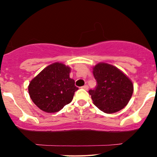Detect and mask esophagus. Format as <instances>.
<instances>
[{"label": "esophagus", "mask_w": 157, "mask_h": 157, "mask_svg": "<svg viewBox=\"0 0 157 157\" xmlns=\"http://www.w3.org/2000/svg\"><path fill=\"white\" fill-rule=\"evenodd\" d=\"M82 88L83 89H85V90H88V85H85L84 86H82Z\"/></svg>", "instance_id": "34e87169"}]
</instances>
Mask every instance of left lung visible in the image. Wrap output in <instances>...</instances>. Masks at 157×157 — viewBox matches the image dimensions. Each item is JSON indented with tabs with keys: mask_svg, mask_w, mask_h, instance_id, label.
I'll return each mask as SVG.
<instances>
[{
	"mask_svg": "<svg viewBox=\"0 0 157 157\" xmlns=\"http://www.w3.org/2000/svg\"><path fill=\"white\" fill-rule=\"evenodd\" d=\"M93 73L96 86L88 92L95 106L107 114L122 109L133 93L131 80L117 67L106 63L96 64Z\"/></svg>",
	"mask_w": 157,
	"mask_h": 157,
	"instance_id": "8db88e82",
	"label": "left lung"
}]
</instances>
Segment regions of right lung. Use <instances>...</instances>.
I'll list each match as a JSON object with an SVG mask.
<instances>
[{"instance_id": "obj_1", "label": "right lung", "mask_w": 157, "mask_h": 157, "mask_svg": "<svg viewBox=\"0 0 157 157\" xmlns=\"http://www.w3.org/2000/svg\"><path fill=\"white\" fill-rule=\"evenodd\" d=\"M70 68L61 63H54L33 79L28 87L34 104L45 112L54 113L72 101L78 88L69 77Z\"/></svg>"}]
</instances>
